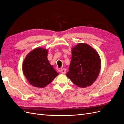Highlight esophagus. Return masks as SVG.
I'll return each mask as SVG.
<instances>
[{
  "instance_id": "34e87169",
  "label": "esophagus",
  "mask_w": 124,
  "mask_h": 124,
  "mask_svg": "<svg viewBox=\"0 0 124 124\" xmlns=\"http://www.w3.org/2000/svg\"><path fill=\"white\" fill-rule=\"evenodd\" d=\"M66 69H65V68H63V69H61L60 70V73H62V74H65V73H66Z\"/></svg>"
}]
</instances>
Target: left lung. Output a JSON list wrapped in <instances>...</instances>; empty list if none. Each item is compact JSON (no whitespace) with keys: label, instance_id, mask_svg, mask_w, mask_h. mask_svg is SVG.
<instances>
[{"label":"left lung","instance_id":"1","mask_svg":"<svg viewBox=\"0 0 124 124\" xmlns=\"http://www.w3.org/2000/svg\"><path fill=\"white\" fill-rule=\"evenodd\" d=\"M72 57L67 76L79 87L93 84L101 70V59L93 47L85 43H79L72 48Z\"/></svg>","mask_w":124,"mask_h":124}]
</instances>
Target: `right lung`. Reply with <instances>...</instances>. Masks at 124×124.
<instances>
[{
    "mask_svg": "<svg viewBox=\"0 0 124 124\" xmlns=\"http://www.w3.org/2000/svg\"><path fill=\"white\" fill-rule=\"evenodd\" d=\"M48 50L38 47L29 53L23 61V73L33 86L44 88L59 75L47 59Z\"/></svg>",
    "mask_w": 124,
    "mask_h": 124,
    "instance_id": "right-lung-1",
    "label": "right lung"
}]
</instances>
